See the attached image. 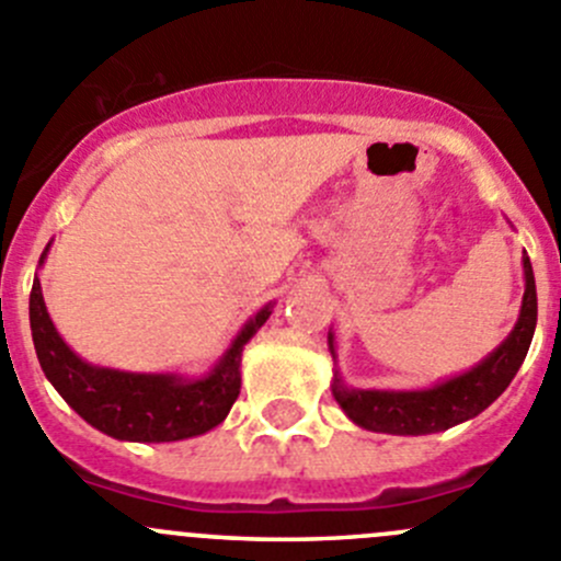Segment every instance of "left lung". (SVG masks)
<instances>
[{"label":"left lung","instance_id":"left-lung-1","mask_svg":"<svg viewBox=\"0 0 561 561\" xmlns=\"http://www.w3.org/2000/svg\"><path fill=\"white\" fill-rule=\"evenodd\" d=\"M524 301L516 325L507 333L505 342L485 355L478 366L448 377L432 388L421 390H364L350 388L342 380L339 369H333V399L344 410V415L355 426L366 432L399 434V437H421V434H437L445 428L458 426L469 417L480 415L489 404H494L516 371L522 369L526 353H529L531 336L537 325V290L531 263L524 252ZM328 350L336 364V347L333 333L328 331Z\"/></svg>","mask_w":561,"mask_h":561}]
</instances>
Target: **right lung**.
<instances>
[{
  "instance_id": "obj_1",
  "label": "right lung",
  "mask_w": 561,
  "mask_h": 561,
  "mask_svg": "<svg viewBox=\"0 0 561 561\" xmlns=\"http://www.w3.org/2000/svg\"><path fill=\"white\" fill-rule=\"evenodd\" d=\"M48 249L50 244L39 254V265L48 257ZM271 312L274 304H265L257 314L249 317L222 358L203 377L175 371L146 375L83 360L56 331L37 276L30 296L32 342L48 382L89 426L124 443H179L219 426L239 399L244 344Z\"/></svg>"
}]
</instances>
